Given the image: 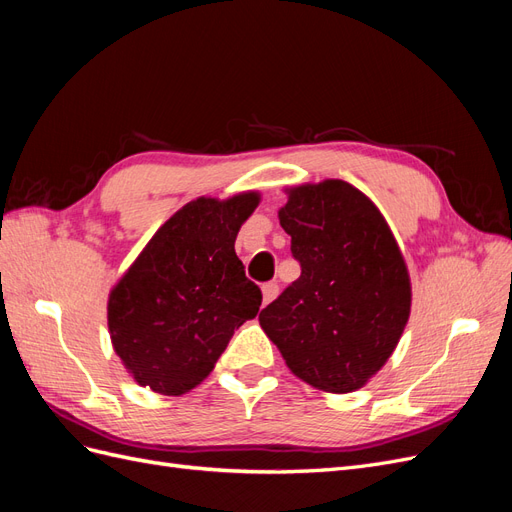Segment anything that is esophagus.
I'll list each match as a JSON object with an SVG mask.
<instances>
[{
  "label": "esophagus",
  "instance_id": "34e87169",
  "mask_svg": "<svg viewBox=\"0 0 512 512\" xmlns=\"http://www.w3.org/2000/svg\"><path fill=\"white\" fill-rule=\"evenodd\" d=\"M277 284L275 282H269V284H262V305L271 303L275 297H277Z\"/></svg>",
  "mask_w": 512,
  "mask_h": 512
}]
</instances>
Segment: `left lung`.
<instances>
[{
    "instance_id": "8db88e82",
    "label": "left lung",
    "mask_w": 512,
    "mask_h": 512,
    "mask_svg": "<svg viewBox=\"0 0 512 512\" xmlns=\"http://www.w3.org/2000/svg\"><path fill=\"white\" fill-rule=\"evenodd\" d=\"M277 211L301 277L262 309V331L294 376L324 393L361 389L404 333L412 284L391 226L342 179L284 190Z\"/></svg>"
}]
</instances>
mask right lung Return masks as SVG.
<instances>
[{"label":"right lung","mask_w":512,"mask_h":512,"mask_svg":"<svg viewBox=\"0 0 512 512\" xmlns=\"http://www.w3.org/2000/svg\"><path fill=\"white\" fill-rule=\"evenodd\" d=\"M258 203L250 190L183 205L108 292L111 344L134 382L160 395L190 393L235 329L256 318L262 294L245 277L235 241Z\"/></svg>","instance_id":"obj_1"}]
</instances>
